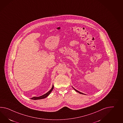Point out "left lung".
<instances>
[{
    "label": "left lung",
    "instance_id": "obj_1",
    "mask_svg": "<svg viewBox=\"0 0 123 123\" xmlns=\"http://www.w3.org/2000/svg\"><path fill=\"white\" fill-rule=\"evenodd\" d=\"M74 88V90H75V91H77V92H78V93H80V94H83V93H81V92H80V91H77V90H76V89H74V88Z\"/></svg>",
    "mask_w": 123,
    "mask_h": 123
}]
</instances>
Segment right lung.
<instances>
[{
	"label": "right lung",
	"instance_id": "obj_1",
	"mask_svg": "<svg viewBox=\"0 0 123 123\" xmlns=\"http://www.w3.org/2000/svg\"><path fill=\"white\" fill-rule=\"evenodd\" d=\"M54 85L52 87L51 89L49 91H48L47 93L45 94L44 95H41V96H39V97H33L32 98H31L32 99H33V100H37V99H43V98H44L47 97L50 94L51 92L52 91V90H53L54 89Z\"/></svg>",
	"mask_w": 123,
	"mask_h": 123
}]
</instances>
